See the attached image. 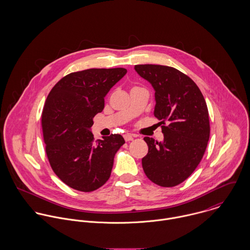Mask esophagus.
<instances>
[{"label": "esophagus", "instance_id": "34e87169", "mask_svg": "<svg viewBox=\"0 0 250 250\" xmlns=\"http://www.w3.org/2000/svg\"><path fill=\"white\" fill-rule=\"evenodd\" d=\"M124 140H125V142H131L134 140V137L132 135L127 134V135H124Z\"/></svg>", "mask_w": 250, "mask_h": 250}]
</instances>
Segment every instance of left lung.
<instances>
[{
	"label": "left lung",
	"mask_w": 250,
	"mask_h": 250,
	"mask_svg": "<svg viewBox=\"0 0 250 250\" xmlns=\"http://www.w3.org/2000/svg\"><path fill=\"white\" fill-rule=\"evenodd\" d=\"M137 73L155 91L154 115L161 124L163 142L145 137L148 153L144 173L161 187L184 182L199 165L210 138L209 113L196 83L177 69L165 65L138 64Z\"/></svg>",
	"instance_id": "obj_1"
}]
</instances>
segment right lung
I'll use <instances>...</instances> for the list:
<instances>
[{"label":"right lung","mask_w":250,"mask_h":250,"mask_svg":"<svg viewBox=\"0 0 250 250\" xmlns=\"http://www.w3.org/2000/svg\"><path fill=\"white\" fill-rule=\"evenodd\" d=\"M125 68H92L63 77L50 91L42 111V133L50 165L64 184L93 191L107 182L113 159L125 143L121 135L94 142L93 118Z\"/></svg>","instance_id":"obj_1"}]
</instances>
